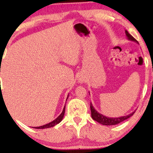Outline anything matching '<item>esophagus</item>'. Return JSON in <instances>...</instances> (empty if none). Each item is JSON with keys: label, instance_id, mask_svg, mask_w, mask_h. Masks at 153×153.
I'll list each match as a JSON object with an SVG mask.
<instances>
[{"label": "esophagus", "instance_id": "obj_1", "mask_svg": "<svg viewBox=\"0 0 153 153\" xmlns=\"http://www.w3.org/2000/svg\"><path fill=\"white\" fill-rule=\"evenodd\" d=\"M80 83H83V81L81 80V81H80Z\"/></svg>", "mask_w": 153, "mask_h": 153}]
</instances>
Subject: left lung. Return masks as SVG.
<instances>
[{
    "mask_svg": "<svg viewBox=\"0 0 153 153\" xmlns=\"http://www.w3.org/2000/svg\"><path fill=\"white\" fill-rule=\"evenodd\" d=\"M125 34H126V38H127L129 41H134V42L138 44V41L129 33L126 30H125ZM90 109H91V115H92V119L96 121L97 122L100 123V124L103 125H106V126H111V125H116L118 124H120L121 122H123V121H125V120L128 119L129 118H130L132 115H133V114L135 113V110L133 111L132 112L129 113V115H124V116L121 117H108L106 116V115H104L103 114L98 112L96 109L94 108V106H92V104L91 103L90 104Z\"/></svg>",
    "mask_w": 153,
    "mask_h": 153,
    "instance_id": "8db88e82",
    "label": "left lung"
}]
</instances>
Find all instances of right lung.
I'll use <instances>...</instances> for the list:
<instances>
[{"mask_svg":"<svg viewBox=\"0 0 153 153\" xmlns=\"http://www.w3.org/2000/svg\"><path fill=\"white\" fill-rule=\"evenodd\" d=\"M68 98H69V94H68L67 101ZM65 106H66V105L64 106V109H63L62 112H61V113L60 114V115H58V118H55V120H53V121H52L49 122V124H45V125H43V126H36V127H33V128H35V129H47V128L52 127V126H55V125L59 124V123L61 122V121H62L63 118H64V113H65Z\"/></svg>","mask_w":153,"mask_h":153,"instance_id":"obj_1","label":"right lung"}]
</instances>
